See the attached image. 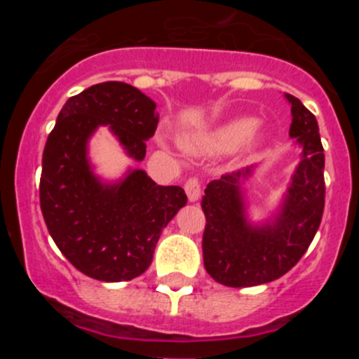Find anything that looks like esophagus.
<instances>
[{"mask_svg": "<svg viewBox=\"0 0 359 359\" xmlns=\"http://www.w3.org/2000/svg\"><path fill=\"white\" fill-rule=\"evenodd\" d=\"M185 192H187V198L190 201H198L199 196H201V182H199L196 176H190L189 180L185 182Z\"/></svg>", "mask_w": 359, "mask_h": 359, "instance_id": "esophagus-1", "label": "esophagus"}]
</instances>
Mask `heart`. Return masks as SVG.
I'll list each match as a JSON object with an SVG mask.
<instances>
[{"instance_id": "1", "label": "heart", "mask_w": 359, "mask_h": 359, "mask_svg": "<svg viewBox=\"0 0 359 359\" xmlns=\"http://www.w3.org/2000/svg\"><path fill=\"white\" fill-rule=\"evenodd\" d=\"M255 122L252 118H237L224 123L221 128L207 133L194 144V149L199 152H226L239 147L250 135H252Z\"/></svg>"}]
</instances>
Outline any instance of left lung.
<instances>
[{
	"instance_id": "8db88e82",
	"label": "left lung",
	"mask_w": 359,
	"mask_h": 359,
	"mask_svg": "<svg viewBox=\"0 0 359 359\" xmlns=\"http://www.w3.org/2000/svg\"><path fill=\"white\" fill-rule=\"evenodd\" d=\"M291 102L290 136L304 147L284 207L271 224L253 228L244 219L239 185L252 169L226 172L205 189L203 261L219 284L250 287L277 280L287 273L309 248L325 205L323 147L315 115L297 97Z\"/></svg>"
}]
</instances>
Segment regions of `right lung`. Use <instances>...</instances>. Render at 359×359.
<instances>
[{"label": "right lung", "mask_w": 359, "mask_h": 359, "mask_svg": "<svg viewBox=\"0 0 359 359\" xmlns=\"http://www.w3.org/2000/svg\"><path fill=\"white\" fill-rule=\"evenodd\" d=\"M158 118L152 98L111 81L69 97L48 135L41 212L57 248L88 277L122 282L144 273L161 230L185 207L182 187L156 185L144 170H133L118 185H102L86 158L91 133L109 123L126 151L144 160Z\"/></svg>", "instance_id": "1"}]
</instances>
